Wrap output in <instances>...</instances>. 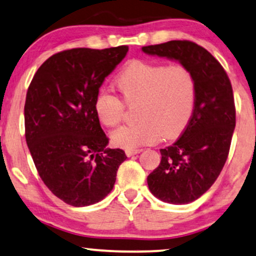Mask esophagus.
<instances>
[{
    "label": "esophagus",
    "mask_w": 256,
    "mask_h": 256,
    "mask_svg": "<svg viewBox=\"0 0 256 256\" xmlns=\"http://www.w3.org/2000/svg\"><path fill=\"white\" fill-rule=\"evenodd\" d=\"M126 156L128 157H131V156H134V154H139V152H142V148H134V150H126Z\"/></svg>",
    "instance_id": "34e87169"
}]
</instances>
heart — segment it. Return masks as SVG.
<instances>
[{
    "label": "heart",
    "mask_w": 256,
    "mask_h": 256,
    "mask_svg": "<svg viewBox=\"0 0 256 256\" xmlns=\"http://www.w3.org/2000/svg\"><path fill=\"white\" fill-rule=\"evenodd\" d=\"M116 86L126 105L138 102L136 116L139 120L112 132L111 140L116 146L134 150L154 144L162 136L177 137L192 120L197 82L186 64L132 60L116 78ZM122 102L112 93L99 92L94 102L99 122L108 128L118 125L125 113Z\"/></svg>",
    "instance_id": "heart-1"
}]
</instances>
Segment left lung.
Returning <instances> with one entry per match:
<instances>
[{
  "instance_id": "8db88e82",
  "label": "left lung",
  "mask_w": 256,
  "mask_h": 256,
  "mask_svg": "<svg viewBox=\"0 0 256 256\" xmlns=\"http://www.w3.org/2000/svg\"><path fill=\"white\" fill-rule=\"evenodd\" d=\"M152 56L178 60L197 82L195 110L180 137L160 148V166L148 176L150 192L172 204H186L209 189L224 166L236 122L230 80L222 64L192 41L144 46Z\"/></svg>"
}]
</instances>
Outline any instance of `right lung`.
Listing matches in <instances>:
<instances>
[{
	"label": "right lung",
	"instance_id": "add662e5",
	"mask_svg": "<svg viewBox=\"0 0 256 256\" xmlns=\"http://www.w3.org/2000/svg\"><path fill=\"white\" fill-rule=\"evenodd\" d=\"M128 46L61 50L34 74L24 102V134L38 176L73 206L94 204L111 192L122 148H106L94 102Z\"/></svg>",
	"mask_w": 256,
	"mask_h": 256
}]
</instances>
